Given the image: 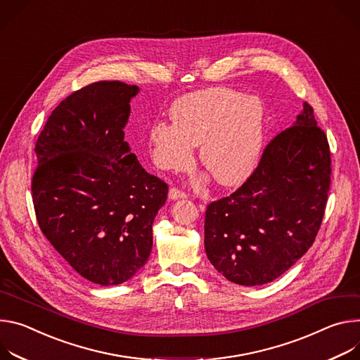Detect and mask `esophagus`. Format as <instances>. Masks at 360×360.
Wrapping results in <instances>:
<instances>
[{
    "label": "esophagus",
    "mask_w": 360,
    "mask_h": 360,
    "mask_svg": "<svg viewBox=\"0 0 360 360\" xmlns=\"http://www.w3.org/2000/svg\"><path fill=\"white\" fill-rule=\"evenodd\" d=\"M169 197L172 198V200H179V198H186L187 194L177 187H172L169 191Z\"/></svg>",
    "instance_id": "1"
}]
</instances>
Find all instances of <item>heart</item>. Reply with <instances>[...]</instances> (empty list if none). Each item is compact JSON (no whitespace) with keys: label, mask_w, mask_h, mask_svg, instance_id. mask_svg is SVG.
Listing matches in <instances>:
<instances>
[{"label":"heart","mask_w":360,"mask_h":360,"mask_svg":"<svg viewBox=\"0 0 360 360\" xmlns=\"http://www.w3.org/2000/svg\"><path fill=\"white\" fill-rule=\"evenodd\" d=\"M173 124L154 123L150 144L154 163L181 170L200 146V162L221 186L242 183L256 167L264 140V108L259 98L226 87L188 93L177 98Z\"/></svg>","instance_id":"1"}]
</instances>
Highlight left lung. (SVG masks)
Wrapping results in <instances>:
<instances>
[{"label":"left lung","mask_w":360,"mask_h":360,"mask_svg":"<svg viewBox=\"0 0 360 360\" xmlns=\"http://www.w3.org/2000/svg\"><path fill=\"white\" fill-rule=\"evenodd\" d=\"M330 165L328 137L304 101L248 180L207 206L205 249L214 269L242 286L269 283L289 270L321 229Z\"/></svg>","instance_id":"obj_1"}]
</instances>
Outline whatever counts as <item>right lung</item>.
Returning <instances> with one entry per match:
<instances>
[{"label": "right lung", "mask_w": 360, "mask_h": 360, "mask_svg": "<svg viewBox=\"0 0 360 360\" xmlns=\"http://www.w3.org/2000/svg\"><path fill=\"white\" fill-rule=\"evenodd\" d=\"M137 86L98 82L71 93L35 143L31 191L39 229L87 281L120 285L147 262L169 186L124 141Z\"/></svg>", "instance_id": "1"}]
</instances>
